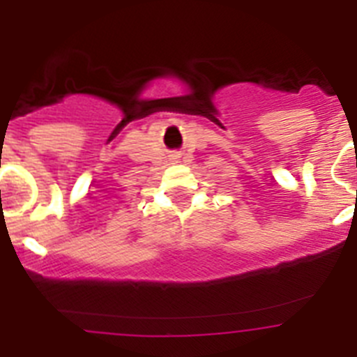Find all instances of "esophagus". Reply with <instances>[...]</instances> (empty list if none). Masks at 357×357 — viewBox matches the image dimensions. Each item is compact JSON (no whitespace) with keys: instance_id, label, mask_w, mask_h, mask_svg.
Here are the masks:
<instances>
[{"instance_id":"34e87169","label":"esophagus","mask_w":357,"mask_h":357,"mask_svg":"<svg viewBox=\"0 0 357 357\" xmlns=\"http://www.w3.org/2000/svg\"><path fill=\"white\" fill-rule=\"evenodd\" d=\"M182 159H184V155H182L181 151H175V153H172V160H175V162H181Z\"/></svg>"}]
</instances>
